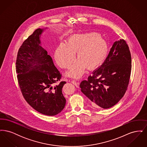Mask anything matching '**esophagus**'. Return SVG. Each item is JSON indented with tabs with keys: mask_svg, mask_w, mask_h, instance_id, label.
I'll return each instance as SVG.
<instances>
[{
	"mask_svg": "<svg viewBox=\"0 0 147 147\" xmlns=\"http://www.w3.org/2000/svg\"><path fill=\"white\" fill-rule=\"evenodd\" d=\"M71 83L74 84L76 86H78L79 85V82H77V80H71Z\"/></svg>",
	"mask_w": 147,
	"mask_h": 147,
	"instance_id": "34e87169",
	"label": "esophagus"
}]
</instances>
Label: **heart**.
<instances>
[{
  "label": "heart",
  "instance_id": "b5f03b06",
  "mask_svg": "<svg viewBox=\"0 0 147 147\" xmlns=\"http://www.w3.org/2000/svg\"><path fill=\"white\" fill-rule=\"evenodd\" d=\"M108 44L97 32H91L74 34L65 43L57 47L55 57L57 64L62 68H69L77 53L78 59L67 73V76L79 78L85 68L92 69L103 62L108 52Z\"/></svg>",
  "mask_w": 147,
  "mask_h": 147
}]
</instances>
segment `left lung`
Returning a JSON list of instances; mask_svg holds the SVG:
<instances>
[{
    "mask_svg": "<svg viewBox=\"0 0 147 147\" xmlns=\"http://www.w3.org/2000/svg\"><path fill=\"white\" fill-rule=\"evenodd\" d=\"M131 63L126 41L121 39L114 42L103 64L80 84L94 107L110 108L122 98L129 84Z\"/></svg>",
    "mask_w": 147,
    "mask_h": 147,
    "instance_id": "8db88e82",
    "label": "left lung"
}]
</instances>
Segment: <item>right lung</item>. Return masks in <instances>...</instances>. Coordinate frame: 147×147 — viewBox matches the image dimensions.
Wrapping results in <instances>:
<instances>
[{
  "mask_svg": "<svg viewBox=\"0 0 147 147\" xmlns=\"http://www.w3.org/2000/svg\"><path fill=\"white\" fill-rule=\"evenodd\" d=\"M44 29L37 28L24 41L19 49L16 71L21 93L35 110L47 116H55L65 107L62 88L65 82L40 40Z\"/></svg>",
  "mask_w": 147,
  "mask_h": 147,
  "instance_id": "obj_1",
  "label": "right lung"
}]
</instances>
